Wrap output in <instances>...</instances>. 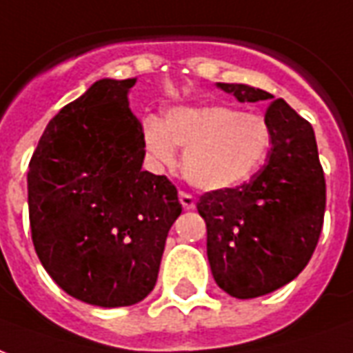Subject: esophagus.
Masks as SVG:
<instances>
[{"mask_svg": "<svg viewBox=\"0 0 353 353\" xmlns=\"http://www.w3.org/2000/svg\"><path fill=\"white\" fill-rule=\"evenodd\" d=\"M179 202H181V205H183V210H192V208L196 205V200H194V196H192V194H189V192H185V190H181V192H179Z\"/></svg>", "mask_w": 353, "mask_h": 353, "instance_id": "esophagus-1", "label": "esophagus"}]
</instances>
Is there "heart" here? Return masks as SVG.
<instances>
[{
	"instance_id": "1",
	"label": "heart",
	"mask_w": 353,
	"mask_h": 353,
	"mask_svg": "<svg viewBox=\"0 0 353 353\" xmlns=\"http://www.w3.org/2000/svg\"><path fill=\"white\" fill-rule=\"evenodd\" d=\"M142 142L157 166L172 168L183 148V174L202 190L232 189L247 181L263 163L271 145L270 123L260 114L230 106L174 108L148 116Z\"/></svg>"
}]
</instances>
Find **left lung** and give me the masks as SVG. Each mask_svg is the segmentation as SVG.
I'll use <instances>...</instances> for the list:
<instances>
[{"mask_svg": "<svg viewBox=\"0 0 353 353\" xmlns=\"http://www.w3.org/2000/svg\"><path fill=\"white\" fill-rule=\"evenodd\" d=\"M239 103L271 101L268 163L250 181L210 190L196 208L208 226V260L215 283L252 299L294 281L322 234L325 177L314 130L283 99L245 83H216Z\"/></svg>", "mask_w": 353, "mask_h": 353, "instance_id": "1", "label": "left lung"}]
</instances>
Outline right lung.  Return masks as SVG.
<instances>
[{
	"instance_id": "obj_1",
	"label": "right lung",
	"mask_w": 353,
	"mask_h": 353,
	"mask_svg": "<svg viewBox=\"0 0 353 353\" xmlns=\"http://www.w3.org/2000/svg\"><path fill=\"white\" fill-rule=\"evenodd\" d=\"M104 78L63 106L28 172L31 239L61 290L97 307H129L157 283L168 230L181 215L166 176L142 170V125Z\"/></svg>"
}]
</instances>
